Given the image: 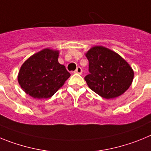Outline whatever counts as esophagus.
<instances>
[{
  "label": "esophagus",
  "instance_id": "1",
  "mask_svg": "<svg viewBox=\"0 0 151 151\" xmlns=\"http://www.w3.org/2000/svg\"><path fill=\"white\" fill-rule=\"evenodd\" d=\"M75 73H78V74H82V68L80 67V66H78V67L76 68V69L75 70Z\"/></svg>",
  "mask_w": 151,
  "mask_h": 151
}]
</instances>
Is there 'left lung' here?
Returning <instances> with one entry per match:
<instances>
[{
	"label": "left lung",
	"mask_w": 151,
	"mask_h": 151,
	"mask_svg": "<svg viewBox=\"0 0 151 151\" xmlns=\"http://www.w3.org/2000/svg\"><path fill=\"white\" fill-rule=\"evenodd\" d=\"M89 74L85 77L88 87L104 98H115L130 87L134 72L123 58L102 46L91 48L86 54Z\"/></svg>",
	"instance_id": "1"
}]
</instances>
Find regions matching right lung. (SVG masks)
I'll use <instances>...</instances> for the list:
<instances>
[{"mask_svg":"<svg viewBox=\"0 0 151 151\" xmlns=\"http://www.w3.org/2000/svg\"><path fill=\"white\" fill-rule=\"evenodd\" d=\"M59 51L44 49L22 64L18 82L22 90L32 97H52L63 85L70 73L58 62Z\"/></svg>","mask_w":151,"mask_h":151,"instance_id":"obj_1","label":"right lung"}]
</instances>
